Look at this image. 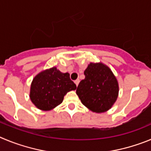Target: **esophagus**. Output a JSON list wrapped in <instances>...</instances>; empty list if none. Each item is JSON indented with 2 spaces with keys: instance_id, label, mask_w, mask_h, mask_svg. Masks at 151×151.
Wrapping results in <instances>:
<instances>
[{
  "instance_id": "34e87169",
  "label": "esophagus",
  "mask_w": 151,
  "mask_h": 151,
  "mask_svg": "<svg viewBox=\"0 0 151 151\" xmlns=\"http://www.w3.org/2000/svg\"><path fill=\"white\" fill-rule=\"evenodd\" d=\"M79 82H80V80H79V79H77V80H76L75 81H74V83H75V84H76V86H78V84H79Z\"/></svg>"
}]
</instances>
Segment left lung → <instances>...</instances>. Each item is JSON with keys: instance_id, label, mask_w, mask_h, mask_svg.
<instances>
[{"instance_id": "1", "label": "left lung", "mask_w": 151, "mask_h": 151, "mask_svg": "<svg viewBox=\"0 0 151 151\" xmlns=\"http://www.w3.org/2000/svg\"><path fill=\"white\" fill-rule=\"evenodd\" d=\"M76 90L82 104L92 112L108 111L119 94V84L112 70L101 62H90Z\"/></svg>"}]
</instances>
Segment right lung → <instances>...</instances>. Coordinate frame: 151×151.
Returning a JSON list of instances; mask_svg holds the SVG:
<instances>
[{
	"mask_svg": "<svg viewBox=\"0 0 151 151\" xmlns=\"http://www.w3.org/2000/svg\"><path fill=\"white\" fill-rule=\"evenodd\" d=\"M76 88L68 73H62L52 67L42 70L34 77L29 97L38 109L50 111L62 102L68 92Z\"/></svg>",
	"mask_w": 151,
	"mask_h": 151,
	"instance_id": "right-lung-1",
	"label": "right lung"
}]
</instances>
